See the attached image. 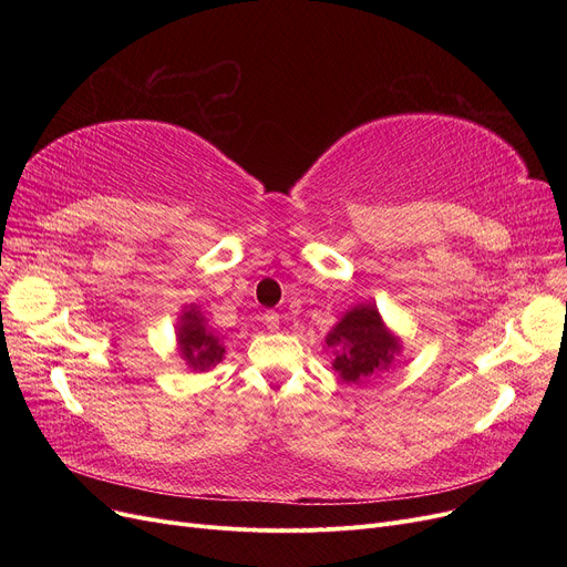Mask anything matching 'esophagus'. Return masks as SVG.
<instances>
[{"label": "esophagus", "instance_id": "34e87169", "mask_svg": "<svg viewBox=\"0 0 567 567\" xmlns=\"http://www.w3.org/2000/svg\"><path fill=\"white\" fill-rule=\"evenodd\" d=\"M261 321H264V326L271 333H276L278 329H280V315L278 312H264L261 315Z\"/></svg>", "mask_w": 567, "mask_h": 567}]
</instances>
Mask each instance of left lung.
Here are the masks:
<instances>
[{"label":"left lung","mask_w":567,"mask_h":567,"mask_svg":"<svg viewBox=\"0 0 567 567\" xmlns=\"http://www.w3.org/2000/svg\"><path fill=\"white\" fill-rule=\"evenodd\" d=\"M333 351V370L344 383H363L385 372L402 351V338L385 326L377 303H359L347 310L323 338Z\"/></svg>","instance_id":"obj_1"}]
</instances>
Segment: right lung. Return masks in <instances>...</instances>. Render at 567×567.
<instances>
[{"instance_id":"right-lung-1","label":"right lung","mask_w":567,"mask_h":567,"mask_svg":"<svg viewBox=\"0 0 567 567\" xmlns=\"http://www.w3.org/2000/svg\"><path fill=\"white\" fill-rule=\"evenodd\" d=\"M174 329H176L178 355H182L190 370L208 372L223 361L225 355L223 336H218L212 326H208L197 303L184 306V310L178 312Z\"/></svg>"}]
</instances>
